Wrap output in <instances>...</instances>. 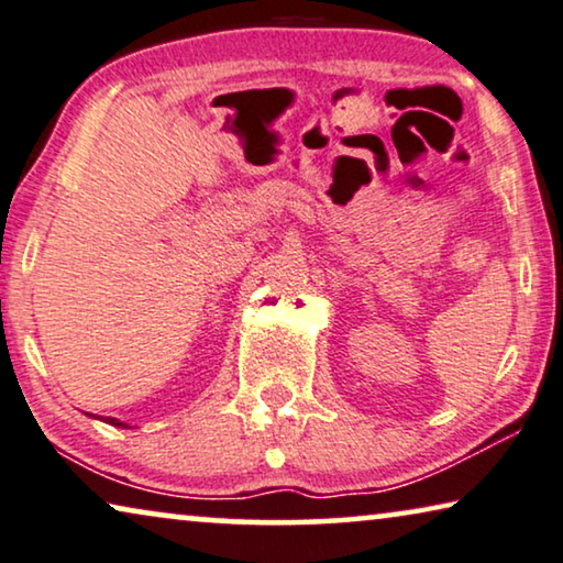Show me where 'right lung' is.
I'll use <instances>...</instances> for the list:
<instances>
[{"mask_svg": "<svg viewBox=\"0 0 563 563\" xmlns=\"http://www.w3.org/2000/svg\"><path fill=\"white\" fill-rule=\"evenodd\" d=\"M91 417H93V413H91ZM93 419H99V417H93ZM101 421H106V423H111V427H124V429H129L124 421H119V419H111V417H103Z\"/></svg>", "mask_w": 563, "mask_h": 563, "instance_id": "add662e5", "label": "right lung"}]
</instances>
